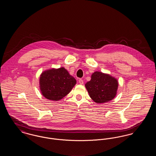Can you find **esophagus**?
<instances>
[{"label":"esophagus","mask_w":156,"mask_h":156,"mask_svg":"<svg viewBox=\"0 0 156 156\" xmlns=\"http://www.w3.org/2000/svg\"><path fill=\"white\" fill-rule=\"evenodd\" d=\"M78 81H79V83H80V84H83V80H82V79H80Z\"/></svg>","instance_id":"obj_1"}]
</instances>
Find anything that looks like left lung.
Here are the masks:
<instances>
[{
    "label": "left lung",
    "instance_id": "left-lung-1",
    "mask_svg": "<svg viewBox=\"0 0 156 156\" xmlns=\"http://www.w3.org/2000/svg\"><path fill=\"white\" fill-rule=\"evenodd\" d=\"M116 78L108 74L96 71L85 85L89 97L97 104L109 102L116 97L118 88Z\"/></svg>",
    "mask_w": 156,
    "mask_h": 156
}]
</instances>
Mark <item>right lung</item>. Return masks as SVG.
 <instances>
[{
	"mask_svg": "<svg viewBox=\"0 0 156 156\" xmlns=\"http://www.w3.org/2000/svg\"><path fill=\"white\" fill-rule=\"evenodd\" d=\"M76 81L64 67L44 71L40 76L39 85L43 96L58 101L68 95Z\"/></svg>",
	"mask_w": 156,
	"mask_h": 156,
	"instance_id": "1",
	"label": "right lung"
}]
</instances>
